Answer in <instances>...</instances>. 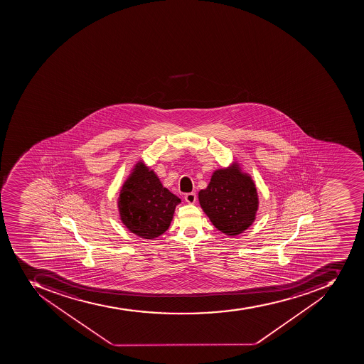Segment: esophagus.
I'll return each instance as SVG.
<instances>
[{
  "instance_id": "1",
  "label": "esophagus",
  "mask_w": 364,
  "mask_h": 364,
  "mask_svg": "<svg viewBox=\"0 0 364 364\" xmlns=\"http://www.w3.org/2000/svg\"><path fill=\"white\" fill-rule=\"evenodd\" d=\"M184 199H186L188 203H195L196 200H197V196H196L195 192H189V193H186L184 196Z\"/></svg>"
}]
</instances>
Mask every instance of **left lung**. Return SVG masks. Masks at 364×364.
Returning a JSON list of instances; mask_svg holds the SVG:
<instances>
[{
	"label": "left lung",
	"instance_id": "8db88e82",
	"mask_svg": "<svg viewBox=\"0 0 364 364\" xmlns=\"http://www.w3.org/2000/svg\"><path fill=\"white\" fill-rule=\"evenodd\" d=\"M199 203L216 229L228 235H240L255 220L258 196L250 175L237 164L213 173Z\"/></svg>",
	"mask_w": 364,
	"mask_h": 364
}]
</instances>
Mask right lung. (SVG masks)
<instances>
[{"label": "right lung", "mask_w": 364, "mask_h": 364, "mask_svg": "<svg viewBox=\"0 0 364 364\" xmlns=\"http://www.w3.org/2000/svg\"><path fill=\"white\" fill-rule=\"evenodd\" d=\"M180 203V198L164 188L154 171L139 161L122 186L118 209L129 231L144 239H155L168 229Z\"/></svg>", "instance_id": "right-lung-1"}]
</instances>
